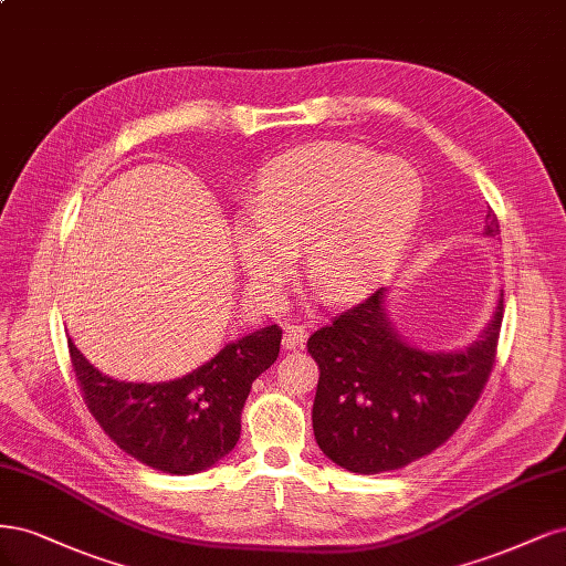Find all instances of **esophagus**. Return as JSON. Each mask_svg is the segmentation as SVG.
Returning <instances> with one entry per match:
<instances>
[{
    "instance_id": "obj_1",
    "label": "esophagus",
    "mask_w": 566,
    "mask_h": 566,
    "mask_svg": "<svg viewBox=\"0 0 566 566\" xmlns=\"http://www.w3.org/2000/svg\"><path fill=\"white\" fill-rule=\"evenodd\" d=\"M305 340H307V329H305V326H286V329H284L282 345H284L286 350L303 348Z\"/></svg>"
}]
</instances>
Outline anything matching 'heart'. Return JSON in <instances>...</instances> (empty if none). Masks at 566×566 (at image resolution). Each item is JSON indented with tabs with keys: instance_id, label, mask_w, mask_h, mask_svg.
<instances>
[{
	"instance_id": "obj_1",
	"label": "heart",
	"mask_w": 566,
	"mask_h": 566,
	"mask_svg": "<svg viewBox=\"0 0 566 566\" xmlns=\"http://www.w3.org/2000/svg\"><path fill=\"white\" fill-rule=\"evenodd\" d=\"M421 205L423 180L405 159L348 143L291 150L263 169L237 228L247 277L275 296L301 247L307 284L326 301L348 298L402 256Z\"/></svg>"
}]
</instances>
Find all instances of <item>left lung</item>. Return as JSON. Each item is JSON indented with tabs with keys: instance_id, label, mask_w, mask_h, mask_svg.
<instances>
[{
	"instance_id": "8db88e82",
	"label": "left lung",
	"mask_w": 566,
	"mask_h": 566,
	"mask_svg": "<svg viewBox=\"0 0 566 566\" xmlns=\"http://www.w3.org/2000/svg\"><path fill=\"white\" fill-rule=\"evenodd\" d=\"M486 237H499L486 213ZM378 289L307 338L319 364L313 428L319 449L359 475L405 468L444 444L475 407L496 355L503 291L480 336L455 350H423L390 317Z\"/></svg>"
}]
</instances>
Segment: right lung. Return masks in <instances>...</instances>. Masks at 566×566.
I'll return each instance as SVG.
<instances>
[{
    "mask_svg": "<svg viewBox=\"0 0 566 566\" xmlns=\"http://www.w3.org/2000/svg\"><path fill=\"white\" fill-rule=\"evenodd\" d=\"M282 329L263 326L226 343L202 367L161 382L117 380L98 371L67 338L86 407L136 461L169 475L209 470L240 440L251 382L275 364Z\"/></svg>",
    "mask_w": 566,
    "mask_h": 566,
    "instance_id": "obj_1",
    "label": "right lung"
}]
</instances>
